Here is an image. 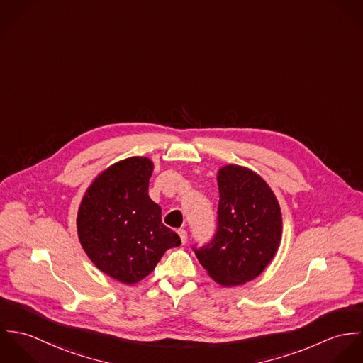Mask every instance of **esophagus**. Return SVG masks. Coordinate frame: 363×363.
<instances>
[{
  "mask_svg": "<svg viewBox=\"0 0 363 363\" xmlns=\"http://www.w3.org/2000/svg\"><path fill=\"white\" fill-rule=\"evenodd\" d=\"M177 233H179V236H180V240H182V243L184 245V243L187 242V232H186L184 229H179V230H177Z\"/></svg>",
  "mask_w": 363,
  "mask_h": 363,
  "instance_id": "34e87169",
  "label": "esophagus"
}]
</instances>
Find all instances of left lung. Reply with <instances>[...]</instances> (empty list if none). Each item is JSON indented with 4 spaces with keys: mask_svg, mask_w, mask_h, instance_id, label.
Here are the masks:
<instances>
[{
    "mask_svg": "<svg viewBox=\"0 0 363 363\" xmlns=\"http://www.w3.org/2000/svg\"><path fill=\"white\" fill-rule=\"evenodd\" d=\"M218 230L194 249L208 275L222 286L246 284L265 269L281 243L282 215L267 182L239 164L218 170Z\"/></svg>",
    "mask_w": 363,
    "mask_h": 363,
    "instance_id": "left-lung-1",
    "label": "left lung"
}]
</instances>
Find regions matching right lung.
Returning <instances> with one entry per match:
<instances>
[{"mask_svg":"<svg viewBox=\"0 0 363 363\" xmlns=\"http://www.w3.org/2000/svg\"><path fill=\"white\" fill-rule=\"evenodd\" d=\"M152 172L154 162L144 156L113 163L88 187L77 215L86 256L127 285L150 275L164 252L182 243L162 223V209L148 196Z\"/></svg>","mask_w":363,"mask_h":363,"instance_id":"obj_1","label":"right lung"}]
</instances>
